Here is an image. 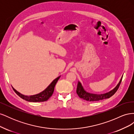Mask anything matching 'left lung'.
<instances>
[{"label":"left lung","mask_w":134,"mask_h":134,"mask_svg":"<svg viewBox=\"0 0 134 134\" xmlns=\"http://www.w3.org/2000/svg\"><path fill=\"white\" fill-rule=\"evenodd\" d=\"M122 76L123 75L121 76L119 83L117 84V86L113 90L107 93H103V94H94V93H91L87 92L84 90L82 83L79 81H78L76 88V93L80 98H82L87 101H91V102H92V101H98L99 100L109 98L114 94L117 91V90H118L121 84V80H122Z\"/></svg>","instance_id":"obj_1"}]
</instances>
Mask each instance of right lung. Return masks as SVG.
I'll use <instances>...</instances> for the list:
<instances>
[{"label": "right lung", "mask_w": 134, "mask_h": 134, "mask_svg": "<svg viewBox=\"0 0 134 134\" xmlns=\"http://www.w3.org/2000/svg\"><path fill=\"white\" fill-rule=\"evenodd\" d=\"M60 75L57 77L56 79H55L52 82L50 83V84L48 86L45 90H43L42 92H40L38 94H36L35 95L32 96H25L24 94H21V93L18 92L17 90L13 88L14 91L15 92L18 96L21 97V98L25 99L28 102H44V101H46L53 94V92L54 91V88L55 85L57 83L58 80L60 78Z\"/></svg>", "instance_id": "1"}]
</instances>
